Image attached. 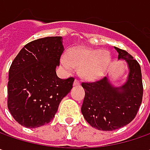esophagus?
Masks as SVG:
<instances>
[{
  "mask_svg": "<svg viewBox=\"0 0 150 150\" xmlns=\"http://www.w3.org/2000/svg\"><path fill=\"white\" fill-rule=\"evenodd\" d=\"M80 85V80H77V79H75V81H74V85Z\"/></svg>",
  "mask_w": 150,
  "mask_h": 150,
  "instance_id": "esophagus-1",
  "label": "esophagus"
}]
</instances>
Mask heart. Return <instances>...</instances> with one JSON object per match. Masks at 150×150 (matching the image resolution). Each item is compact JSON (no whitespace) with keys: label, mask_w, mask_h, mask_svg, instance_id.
Here are the masks:
<instances>
[{"label":"heart","mask_w":150,"mask_h":150,"mask_svg":"<svg viewBox=\"0 0 150 150\" xmlns=\"http://www.w3.org/2000/svg\"><path fill=\"white\" fill-rule=\"evenodd\" d=\"M110 62V54L106 51L92 49H79L70 51L67 59L62 60L65 69L72 66L80 69L81 75L88 80H94L104 75Z\"/></svg>","instance_id":"heart-1"}]
</instances>
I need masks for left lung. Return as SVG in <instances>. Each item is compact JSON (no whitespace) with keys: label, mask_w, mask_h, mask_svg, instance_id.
I'll list each match as a JSON object with an SVG mask.
<instances>
[{"label":"left lung","mask_w":150,"mask_h":150,"mask_svg":"<svg viewBox=\"0 0 150 150\" xmlns=\"http://www.w3.org/2000/svg\"><path fill=\"white\" fill-rule=\"evenodd\" d=\"M118 59L126 61L129 73L120 87H114L107 77L94 82H82L85 92L82 115L91 126L112 131L128 125L136 116L142 103L143 83L140 65L127 51L115 47Z\"/></svg>","instance_id":"left-lung-1"}]
</instances>
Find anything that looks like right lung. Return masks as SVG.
Instances as JSON below:
<instances>
[{
    "label": "right lung",
    "instance_id": "add662e5",
    "mask_svg": "<svg viewBox=\"0 0 150 150\" xmlns=\"http://www.w3.org/2000/svg\"><path fill=\"white\" fill-rule=\"evenodd\" d=\"M61 36L35 40L24 46L9 70L7 107L15 120L26 128L51 121L75 78L59 79L55 68L64 52Z\"/></svg>",
    "mask_w": 150,
    "mask_h": 150
}]
</instances>
